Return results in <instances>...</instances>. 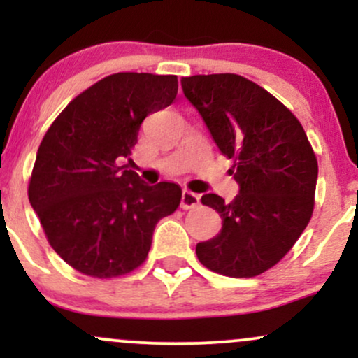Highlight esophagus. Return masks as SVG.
Instances as JSON below:
<instances>
[{
  "mask_svg": "<svg viewBox=\"0 0 358 358\" xmlns=\"http://www.w3.org/2000/svg\"><path fill=\"white\" fill-rule=\"evenodd\" d=\"M200 202V196L196 193H193L190 190H183L182 192V202H180V207L183 210H188V208H195Z\"/></svg>",
  "mask_w": 358,
  "mask_h": 358,
  "instance_id": "34e87169",
  "label": "esophagus"
}]
</instances>
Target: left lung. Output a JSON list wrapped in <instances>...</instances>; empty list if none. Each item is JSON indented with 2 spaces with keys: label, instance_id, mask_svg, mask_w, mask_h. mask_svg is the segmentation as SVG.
Masks as SVG:
<instances>
[{
  "label": "left lung",
  "instance_id": "8db88e82",
  "mask_svg": "<svg viewBox=\"0 0 358 358\" xmlns=\"http://www.w3.org/2000/svg\"><path fill=\"white\" fill-rule=\"evenodd\" d=\"M182 87L220 153L234 159L229 171L239 183L232 202L215 193L202 196L220 213L222 229L196 244V257L222 276H259L289 252L313 215V148L296 116L245 77L192 76Z\"/></svg>",
  "mask_w": 358,
  "mask_h": 358
}]
</instances>
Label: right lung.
<instances>
[{
    "label": "right lung",
    "instance_id": "obj_1",
    "mask_svg": "<svg viewBox=\"0 0 358 358\" xmlns=\"http://www.w3.org/2000/svg\"><path fill=\"white\" fill-rule=\"evenodd\" d=\"M176 92V76L113 73L69 102L40 143L28 199L48 244L85 276L139 268L156 224L178 208V185L150 187L119 165L145 117L168 108Z\"/></svg>",
    "mask_w": 358,
    "mask_h": 358
}]
</instances>
